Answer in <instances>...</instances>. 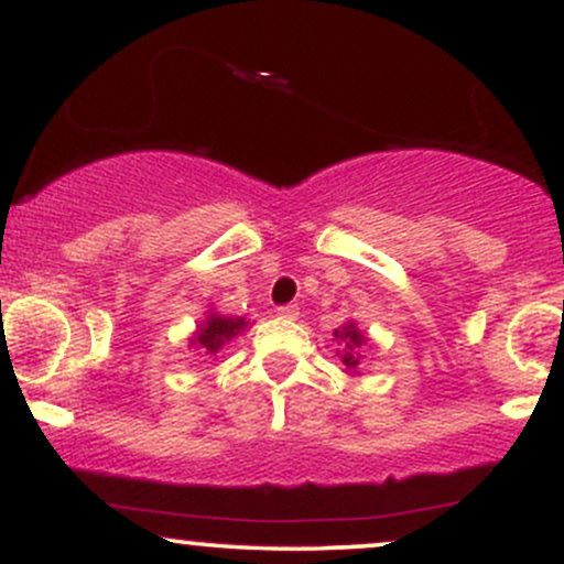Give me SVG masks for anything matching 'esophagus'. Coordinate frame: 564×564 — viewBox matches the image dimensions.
I'll return each instance as SVG.
<instances>
[{"label":"esophagus","instance_id":"1","mask_svg":"<svg viewBox=\"0 0 564 564\" xmlns=\"http://www.w3.org/2000/svg\"><path fill=\"white\" fill-rule=\"evenodd\" d=\"M278 317H286V321H296L300 317V307L296 304H283V307H278Z\"/></svg>","mask_w":564,"mask_h":564}]
</instances>
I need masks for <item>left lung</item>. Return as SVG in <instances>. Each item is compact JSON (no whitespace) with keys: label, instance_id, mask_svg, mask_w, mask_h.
<instances>
[{"label":"left lung","instance_id":"obj_1","mask_svg":"<svg viewBox=\"0 0 564 564\" xmlns=\"http://www.w3.org/2000/svg\"><path fill=\"white\" fill-rule=\"evenodd\" d=\"M334 338L338 341V357H341V365L347 368V372H357L359 368V349H362V344H368V338H365L362 330L357 328L355 323H347L341 325V328L334 330Z\"/></svg>","mask_w":564,"mask_h":564}]
</instances>
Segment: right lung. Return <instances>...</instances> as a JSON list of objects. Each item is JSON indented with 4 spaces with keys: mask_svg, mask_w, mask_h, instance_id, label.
I'll use <instances>...</instances> for the list:
<instances>
[{
    "mask_svg": "<svg viewBox=\"0 0 564 564\" xmlns=\"http://www.w3.org/2000/svg\"><path fill=\"white\" fill-rule=\"evenodd\" d=\"M247 325L249 323L243 321V317H226V315H215V312H209L207 321L199 323V328H196L192 347L205 349L207 355H217V351L226 347L230 338L239 336Z\"/></svg>",
    "mask_w": 564,
    "mask_h": 564,
    "instance_id": "obj_1",
    "label": "right lung"
}]
</instances>
